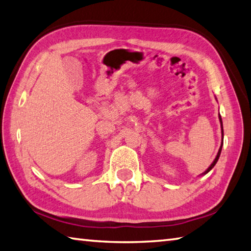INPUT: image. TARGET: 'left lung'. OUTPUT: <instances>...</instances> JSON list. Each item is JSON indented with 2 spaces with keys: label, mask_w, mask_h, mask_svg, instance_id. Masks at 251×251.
Listing matches in <instances>:
<instances>
[{
  "label": "left lung",
  "mask_w": 251,
  "mask_h": 251,
  "mask_svg": "<svg viewBox=\"0 0 251 251\" xmlns=\"http://www.w3.org/2000/svg\"><path fill=\"white\" fill-rule=\"evenodd\" d=\"M218 118H220V122H221V128H222V144H221V147H220V149H218V152H217V154H216V157H215V159H214V161L212 162V165L209 166L206 170H205L202 175H206L207 172H209L211 171L213 168H214V166L216 165V162L218 161V158H220V156H221V151H222V147H223V139H224V130H223V122H222V117H221V115L218 116Z\"/></svg>",
  "instance_id": "1"
}]
</instances>
